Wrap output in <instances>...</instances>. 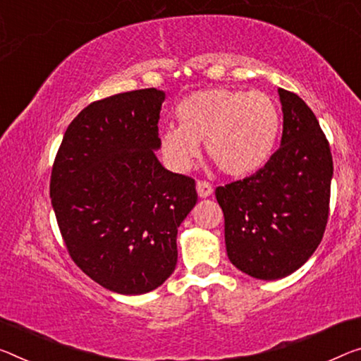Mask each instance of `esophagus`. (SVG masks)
<instances>
[{
    "label": "esophagus",
    "instance_id": "34e87169",
    "mask_svg": "<svg viewBox=\"0 0 361 361\" xmlns=\"http://www.w3.org/2000/svg\"><path fill=\"white\" fill-rule=\"evenodd\" d=\"M197 192L200 198H207L213 193V187L207 180H198L197 182Z\"/></svg>",
    "mask_w": 361,
    "mask_h": 361
}]
</instances>
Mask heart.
I'll list each match as a JSON object with an SVG mask.
<instances>
[{
	"label": "heart",
	"mask_w": 361,
	"mask_h": 361,
	"mask_svg": "<svg viewBox=\"0 0 361 361\" xmlns=\"http://www.w3.org/2000/svg\"><path fill=\"white\" fill-rule=\"evenodd\" d=\"M176 114L180 126L159 134L163 157L176 171L190 169L204 142L208 158L224 174H252L271 158L281 132L279 109L263 92L198 90L182 99Z\"/></svg>",
	"instance_id": "1"
}]
</instances>
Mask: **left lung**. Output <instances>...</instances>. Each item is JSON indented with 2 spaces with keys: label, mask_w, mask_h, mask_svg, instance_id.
Segmentation results:
<instances>
[{
  "label": "left lung",
  "mask_w": 361,
  "mask_h": 361,
  "mask_svg": "<svg viewBox=\"0 0 361 361\" xmlns=\"http://www.w3.org/2000/svg\"><path fill=\"white\" fill-rule=\"evenodd\" d=\"M281 147L262 169L216 188L231 263L252 277L292 274L318 248L329 214L332 154L313 111L279 88Z\"/></svg>",
  "instance_id": "1"
}]
</instances>
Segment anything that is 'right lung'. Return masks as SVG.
<instances>
[{
  "label": "right lung",
  "instance_id": "1",
  "mask_svg": "<svg viewBox=\"0 0 361 361\" xmlns=\"http://www.w3.org/2000/svg\"><path fill=\"white\" fill-rule=\"evenodd\" d=\"M164 92L93 102L69 124L49 197L74 263L111 292L140 295L174 273L177 229L197 203L195 180L158 161Z\"/></svg>",
  "mask_w": 361,
  "mask_h": 361
}]
</instances>
